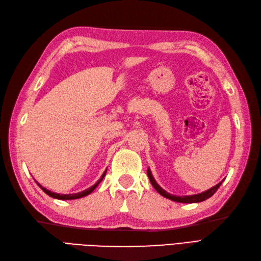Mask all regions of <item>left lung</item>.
I'll use <instances>...</instances> for the list:
<instances>
[{
	"instance_id": "left-lung-1",
	"label": "left lung",
	"mask_w": 261,
	"mask_h": 261,
	"mask_svg": "<svg viewBox=\"0 0 261 261\" xmlns=\"http://www.w3.org/2000/svg\"><path fill=\"white\" fill-rule=\"evenodd\" d=\"M147 174H148V177L150 179V183L152 184V186L155 188V191L159 193L160 195H162L163 197H165V198L168 199H171L173 201H176V202H184V203H194V202H200V201H203L206 200L208 198H210V197L215 194L218 188L221 186V184H222V181H220L219 184H217L216 186L211 187L210 189H208V191L203 192V193H200V194H197V195H189V196H175V195H171L169 194L168 192H165L163 188L160 187V185L156 183V181L154 180L151 172H150V170L148 169L147 171Z\"/></svg>"
}]
</instances>
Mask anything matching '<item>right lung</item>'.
<instances>
[{
    "label": "right lung",
    "mask_w": 261,
    "mask_h": 261,
    "mask_svg": "<svg viewBox=\"0 0 261 261\" xmlns=\"http://www.w3.org/2000/svg\"><path fill=\"white\" fill-rule=\"evenodd\" d=\"M106 173H107V170L105 171V173H103V174H102V176L100 177V179L97 181L96 184L92 185V186L89 187L88 189H86V191H84V192L76 193V194H67V195H64V194H57V193H53V192H51V191H48V189H46V188L42 187L40 184L38 183V181H36V183L39 185V187H40L46 195H49L50 197H52V198H57V199H61V200H72V199L82 198V197H85V196H87V195L91 194V193L94 191V188H96V187L99 185L100 181H101L102 179H103V177L106 176Z\"/></svg>",
    "instance_id": "right-lung-1"
}]
</instances>
